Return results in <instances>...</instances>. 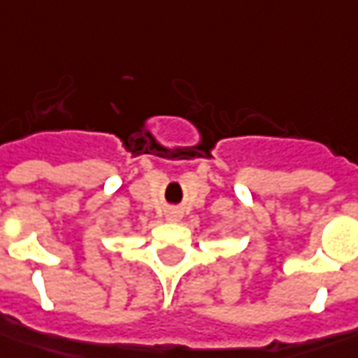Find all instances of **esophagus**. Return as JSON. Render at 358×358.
Masks as SVG:
<instances>
[{"label": "esophagus", "instance_id": "1", "mask_svg": "<svg viewBox=\"0 0 358 358\" xmlns=\"http://www.w3.org/2000/svg\"><path fill=\"white\" fill-rule=\"evenodd\" d=\"M168 220H170V222H176V220H180V214L178 212H174V210H172V212H168Z\"/></svg>", "mask_w": 358, "mask_h": 358}]
</instances>
